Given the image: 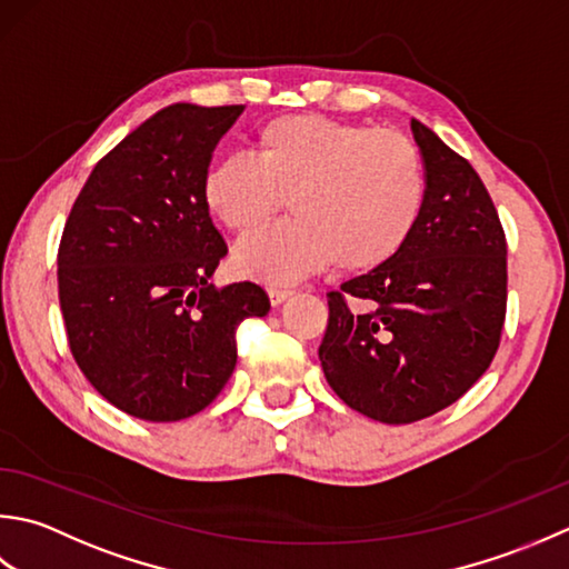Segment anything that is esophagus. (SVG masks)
I'll use <instances>...</instances> for the list:
<instances>
[{
    "label": "esophagus",
    "mask_w": 569,
    "mask_h": 569,
    "mask_svg": "<svg viewBox=\"0 0 569 569\" xmlns=\"http://www.w3.org/2000/svg\"><path fill=\"white\" fill-rule=\"evenodd\" d=\"M270 301L272 307H280L282 301H287L289 297H292V289H284V287H270Z\"/></svg>",
    "instance_id": "obj_1"
}]
</instances>
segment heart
<instances>
[{"label": "heart", "instance_id": "obj_1", "mask_svg": "<svg viewBox=\"0 0 569 569\" xmlns=\"http://www.w3.org/2000/svg\"><path fill=\"white\" fill-rule=\"evenodd\" d=\"M203 191L211 213L240 236L262 230L287 201L295 220L233 252L240 277L277 287L329 262L351 274L390 262L420 223L427 177L408 134L287 114L262 127L254 159L230 157L208 171Z\"/></svg>", "mask_w": 569, "mask_h": 569}]
</instances>
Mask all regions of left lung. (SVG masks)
Returning a JSON list of instances; mask_svg holds the SVG:
<instances>
[{"mask_svg":"<svg viewBox=\"0 0 569 569\" xmlns=\"http://www.w3.org/2000/svg\"><path fill=\"white\" fill-rule=\"evenodd\" d=\"M427 201L382 268L329 292L319 361L349 408L410 425L449 408L491 366L506 319V236L479 173L410 120ZM349 300H358L351 310Z\"/></svg>","mask_w":569,"mask_h":569,"instance_id":"left-lung-1","label":"left lung"}]
</instances>
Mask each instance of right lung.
Listing matches in <instances>:
<instances>
[{
  "mask_svg": "<svg viewBox=\"0 0 569 569\" xmlns=\"http://www.w3.org/2000/svg\"><path fill=\"white\" fill-rule=\"evenodd\" d=\"M242 106L154 112L86 181L58 250V299L78 368L114 408L177 422L233 376L236 327L264 317L252 282L211 284L228 248L206 203L218 139Z\"/></svg>",
  "mask_w": 569,
  "mask_h": 569,
  "instance_id": "obj_1",
  "label": "right lung"
}]
</instances>
